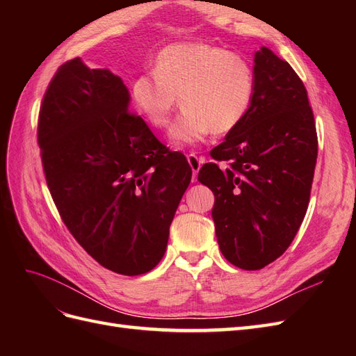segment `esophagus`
I'll use <instances>...</instances> for the list:
<instances>
[{"label":"esophagus","instance_id":"esophagus-1","mask_svg":"<svg viewBox=\"0 0 356 356\" xmlns=\"http://www.w3.org/2000/svg\"><path fill=\"white\" fill-rule=\"evenodd\" d=\"M187 160H188V165H190V168L193 170V181H195L197 178L199 169H200V166L203 163V160H202V157H197L196 154H188Z\"/></svg>","mask_w":356,"mask_h":356}]
</instances>
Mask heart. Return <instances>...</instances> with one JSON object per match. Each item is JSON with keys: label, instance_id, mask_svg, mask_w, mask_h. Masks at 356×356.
Masks as SVG:
<instances>
[{"label": "heart", "instance_id": "heart-1", "mask_svg": "<svg viewBox=\"0 0 356 356\" xmlns=\"http://www.w3.org/2000/svg\"><path fill=\"white\" fill-rule=\"evenodd\" d=\"M254 89V71L239 55L207 42H178L159 53L154 72L138 75L132 96L138 111L156 127L169 124L179 99L184 111L170 127L169 143L182 148L238 126Z\"/></svg>", "mask_w": 356, "mask_h": 356}]
</instances>
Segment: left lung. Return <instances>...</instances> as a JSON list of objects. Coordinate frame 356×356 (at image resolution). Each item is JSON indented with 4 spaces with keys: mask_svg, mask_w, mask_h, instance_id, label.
<instances>
[{
    "mask_svg": "<svg viewBox=\"0 0 356 356\" xmlns=\"http://www.w3.org/2000/svg\"><path fill=\"white\" fill-rule=\"evenodd\" d=\"M255 89L242 122L225 135L197 179L212 190V220L225 260L258 270L281 257L307 211L318 138L307 92L289 63L260 47Z\"/></svg>",
    "mask_w": 356,
    "mask_h": 356,
    "instance_id": "8db88e82",
    "label": "left lung"
}]
</instances>
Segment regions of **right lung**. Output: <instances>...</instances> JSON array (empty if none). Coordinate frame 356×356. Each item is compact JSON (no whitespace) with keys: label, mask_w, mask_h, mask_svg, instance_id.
Returning a JSON list of instances; mask_svg holds the SVG:
<instances>
[{"label":"right lung","mask_w":356,"mask_h":356,"mask_svg":"<svg viewBox=\"0 0 356 356\" xmlns=\"http://www.w3.org/2000/svg\"><path fill=\"white\" fill-rule=\"evenodd\" d=\"M129 105L120 77L75 58L49 84L38 144L51 197L75 241L108 270L138 276L166 252L191 168Z\"/></svg>","instance_id":"add662e5"}]
</instances>
